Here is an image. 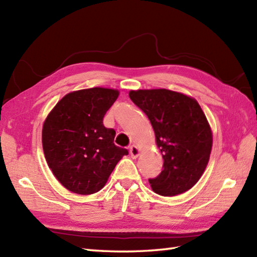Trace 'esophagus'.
Here are the masks:
<instances>
[{
  "instance_id": "obj_1",
  "label": "esophagus",
  "mask_w": 257,
  "mask_h": 257,
  "mask_svg": "<svg viewBox=\"0 0 257 257\" xmlns=\"http://www.w3.org/2000/svg\"><path fill=\"white\" fill-rule=\"evenodd\" d=\"M139 155H140V149L138 148L137 146L130 147V156H132V158L136 159V158H137Z\"/></svg>"
}]
</instances>
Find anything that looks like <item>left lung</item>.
Masks as SVG:
<instances>
[{"label":"left lung","instance_id":"left-lung-1","mask_svg":"<svg viewBox=\"0 0 257 257\" xmlns=\"http://www.w3.org/2000/svg\"><path fill=\"white\" fill-rule=\"evenodd\" d=\"M130 99L149 118L155 130L163 169L149 179L156 193L174 196L199 181L210 159L212 132L195 99L168 89H139Z\"/></svg>","mask_w":257,"mask_h":257}]
</instances>
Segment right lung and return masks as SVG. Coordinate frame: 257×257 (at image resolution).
<instances>
[{"label":"right lung","instance_id":"add662e5","mask_svg":"<svg viewBox=\"0 0 257 257\" xmlns=\"http://www.w3.org/2000/svg\"><path fill=\"white\" fill-rule=\"evenodd\" d=\"M119 96L116 89L69 92L48 113L42 143L53 174L70 192L92 194L101 190L128 150L113 144L116 132L102 119Z\"/></svg>","mask_w":257,"mask_h":257}]
</instances>
